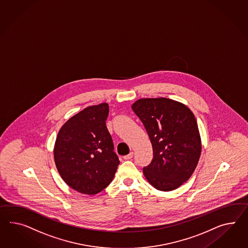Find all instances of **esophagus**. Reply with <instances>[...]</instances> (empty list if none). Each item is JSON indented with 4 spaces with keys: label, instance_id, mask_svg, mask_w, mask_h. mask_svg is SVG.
<instances>
[{
    "label": "esophagus",
    "instance_id": "esophagus-1",
    "mask_svg": "<svg viewBox=\"0 0 248 248\" xmlns=\"http://www.w3.org/2000/svg\"><path fill=\"white\" fill-rule=\"evenodd\" d=\"M133 152H130L128 155H127L123 156V158L125 159V160H129V159L133 158Z\"/></svg>",
    "mask_w": 248,
    "mask_h": 248
}]
</instances>
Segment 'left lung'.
Listing matches in <instances>:
<instances>
[{"label": "left lung", "mask_w": 248, "mask_h": 248, "mask_svg": "<svg viewBox=\"0 0 248 248\" xmlns=\"http://www.w3.org/2000/svg\"><path fill=\"white\" fill-rule=\"evenodd\" d=\"M151 141L153 159L143 168L159 191L177 189L195 170L202 152L197 121L191 109L167 98L140 99L132 105Z\"/></svg>", "instance_id": "1"}]
</instances>
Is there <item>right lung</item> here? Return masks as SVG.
Masks as SVG:
<instances>
[{
	"label": "right lung",
	"instance_id": "1",
	"mask_svg": "<svg viewBox=\"0 0 248 248\" xmlns=\"http://www.w3.org/2000/svg\"><path fill=\"white\" fill-rule=\"evenodd\" d=\"M108 105L90 106L72 117L57 135L54 157L64 183L93 195L111 183L120 160L106 127Z\"/></svg>",
	"mask_w": 248,
	"mask_h": 248
}]
</instances>
